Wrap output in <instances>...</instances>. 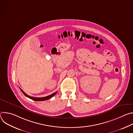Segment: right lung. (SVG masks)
Returning <instances> with one entry per match:
<instances>
[{"instance_id":"add662e5","label":"right lung","mask_w":133,"mask_h":133,"mask_svg":"<svg viewBox=\"0 0 133 133\" xmlns=\"http://www.w3.org/2000/svg\"><path fill=\"white\" fill-rule=\"evenodd\" d=\"M20 89L22 91V92L25 95V96H26L28 98H30V99H31L32 100H34L35 101H46V100H47L48 99L51 98L52 97H53L57 93V91L55 92L50 95L46 96V97H31V96H30L28 95H27L22 89L20 88Z\"/></svg>"}]
</instances>
